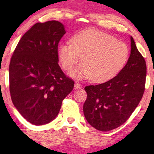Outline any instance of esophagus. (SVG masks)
Returning a JSON list of instances; mask_svg holds the SVG:
<instances>
[{
  "instance_id": "obj_1",
  "label": "esophagus",
  "mask_w": 154,
  "mask_h": 154,
  "mask_svg": "<svg viewBox=\"0 0 154 154\" xmlns=\"http://www.w3.org/2000/svg\"><path fill=\"white\" fill-rule=\"evenodd\" d=\"M82 88V85H80V83H76L75 84H74V89L75 90L79 89V88Z\"/></svg>"
}]
</instances>
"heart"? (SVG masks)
Instances as JSON below:
<instances>
[{
  "label": "heart",
  "mask_w": 154,
  "mask_h": 154,
  "mask_svg": "<svg viewBox=\"0 0 154 154\" xmlns=\"http://www.w3.org/2000/svg\"><path fill=\"white\" fill-rule=\"evenodd\" d=\"M71 41L59 45L57 56L66 71L71 70L82 60L83 63L69 74L77 80L91 78L96 83L106 81L122 70L130 54L126 43L97 29L78 32Z\"/></svg>",
  "instance_id": "obj_1"
}]
</instances>
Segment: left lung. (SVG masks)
Returning a JSON list of instances; mask_svg holds the SVG:
<instances>
[{
    "label": "left lung",
    "mask_w": 154,
    "mask_h": 154,
    "mask_svg": "<svg viewBox=\"0 0 154 154\" xmlns=\"http://www.w3.org/2000/svg\"><path fill=\"white\" fill-rule=\"evenodd\" d=\"M130 42V57L120 72L106 83L85 87V118L90 125L100 131H109L123 125L143 96L146 63L132 36Z\"/></svg>",
    "instance_id": "obj_1"
}]
</instances>
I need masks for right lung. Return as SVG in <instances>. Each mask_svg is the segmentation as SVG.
Returning <instances> with one entry per match:
<instances>
[{"label":"right lung","mask_w":154,"mask_h":154,"mask_svg":"<svg viewBox=\"0 0 154 154\" xmlns=\"http://www.w3.org/2000/svg\"><path fill=\"white\" fill-rule=\"evenodd\" d=\"M66 31L62 23H36L21 37L10 60L12 101L29 123L43 125L57 116L74 82L59 66L58 44Z\"/></svg>","instance_id":"1"}]
</instances>
